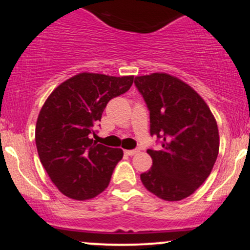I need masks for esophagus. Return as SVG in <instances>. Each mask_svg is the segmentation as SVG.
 Here are the masks:
<instances>
[{
    "label": "esophagus",
    "mask_w": 250,
    "mask_h": 250,
    "mask_svg": "<svg viewBox=\"0 0 250 250\" xmlns=\"http://www.w3.org/2000/svg\"><path fill=\"white\" fill-rule=\"evenodd\" d=\"M125 153L127 154V155H129V156H134V155H136L137 153H140V149H139V148L130 149V150H125Z\"/></svg>",
    "instance_id": "esophagus-1"
}]
</instances>
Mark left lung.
Instances as JSON below:
<instances>
[{"mask_svg":"<svg viewBox=\"0 0 250 250\" xmlns=\"http://www.w3.org/2000/svg\"><path fill=\"white\" fill-rule=\"evenodd\" d=\"M134 83L149 110L150 135L161 145L147 150L153 166L141 174L143 186L162 200L186 199L207 180L217 159L216 121L202 97L176 77L154 73Z\"/></svg>","mask_w":250,"mask_h":250,"instance_id":"1","label":"left lung"}]
</instances>
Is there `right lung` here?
<instances>
[{
    "label": "right lung",
    "instance_id": "1",
    "mask_svg": "<svg viewBox=\"0 0 250 250\" xmlns=\"http://www.w3.org/2000/svg\"><path fill=\"white\" fill-rule=\"evenodd\" d=\"M134 76L81 73L57 87L40 111L35 141L54 185L74 200H89L108 187L122 149L100 145L95 125L107 103L130 89Z\"/></svg>",
    "mask_w": 250,
    "mask_h": 250
}]
</instances>
